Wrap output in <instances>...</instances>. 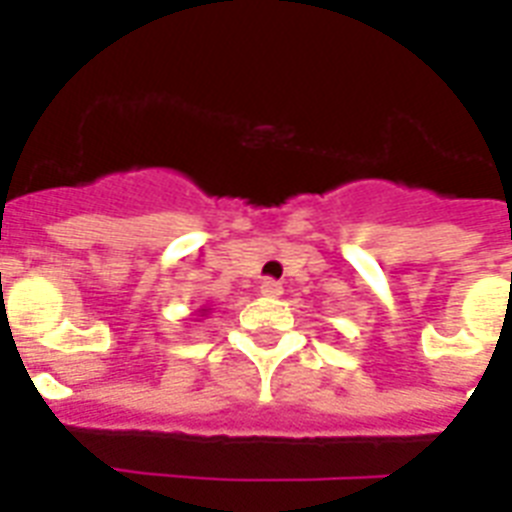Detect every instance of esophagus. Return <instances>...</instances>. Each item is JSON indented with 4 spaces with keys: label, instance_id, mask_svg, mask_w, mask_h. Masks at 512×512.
I'll return each instance as SVG.
<instances>
[{
    "label": "esophagus",
    "instance_id": "obj_1",
    "mask_svg": "<svg viewBox=\"0 0 512 512\" xmlns=\"http://www.w3.org/2000/svg\"><path fill=\"white\" fill-rule=\"evenodd\" d=\"M260 292H263L265 297H279L281 295V284H279V281H273V279H265L263 284H260Z\"/></svg>",
    "mask_w": 512,
    "mask_h": 512
}]
</instances>
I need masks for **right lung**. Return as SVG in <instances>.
<instances>
[{"instance_id": "obj_1", "label": "right lung", "mask_w": 512, "mask_h": 512, "mask_svg": "<svg viewBox=\"0 0 512 512\" xmlns=\"http://www.w3.org/2000/svg\"><path fill=\"white\" fill-rule=\"evenodd\" d=\"M209 311H212V308H209V305H204V308H199V311H196V316H207Z\"/></svg>"}]
</instances>
